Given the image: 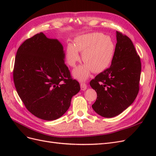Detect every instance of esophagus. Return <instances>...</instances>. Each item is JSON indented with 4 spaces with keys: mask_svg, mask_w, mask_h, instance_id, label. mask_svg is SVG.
Masks as SVG:
<instances>
[{
    "mask_svg": "<svg viewBox=\"0 0 156 156\" xmlns=\"http://www.w3.org/2000/svg\"><path fill=\"white\" fill-rule=\"evenodd\" d=\"M87 84L85 83L81 82V89L82 90H85L87 89Z\"/></svg>",
    "mask_w": 156,
    "mask_h": 156,
    "instance_id": "34e87169",
    "label": "esophagus"
}]
</instances>
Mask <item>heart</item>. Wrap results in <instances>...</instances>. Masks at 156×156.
<instances>
[{"label": "heart", "instance_id": "heart-1", "mask_svg": "<svg viewBox=\"0 0 156 156\" xmlns=\"http://www.w3.org/2000/svg\"><path fill=\"white\" fill-rule=\"evenodd\" d=\"M85 63L75 69V77L79 80L87 79L92 71L99 73L109 66L115 56V45L109 36L101 32H92L80 36L75 40L74 44L67 46L66 59L71 67H75L81 59Z\"/></svg>", "mask_w": 156, "mask_h": 156}]
</instances>
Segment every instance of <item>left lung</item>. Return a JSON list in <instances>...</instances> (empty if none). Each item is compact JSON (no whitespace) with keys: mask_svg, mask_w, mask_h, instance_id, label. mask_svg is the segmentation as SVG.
Wrapping results in <instances>:
<instances>
[{"mask_svg":"<svg viewBox=\"0 0 156 156\" xmlns=\"http://www.w3.org/2000/svg\"><path fill=\"white\" fill-rule=\"evenodd\" d=\"M116 40L111 66L90 82L97 93L92 107L105 118L120 115L133 103L139 91L140 56L129 37L116 31Z\"/></svg>","mask_w":156,"mask_h":156,"instance_id":"8db88e82","label":"left lung"}]
</instances>
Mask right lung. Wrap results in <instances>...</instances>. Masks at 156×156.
<instances>
[{"label":"right lung","instance_id":"obj_1","mask_svg":"<svg viewBox=\"0 0 156 156\" xmlns=\"http://www.w3.org/2000/svg\"><path fill=\"white\" fill-rule=\"evenodd\" d=\"M17 92L27 110L45 120H54L68 111L80 90L64 62L63 47L40 32L18 48L13 70Z\"/></svg>","mask_w":156,"mask_h":156}]
</instances>
